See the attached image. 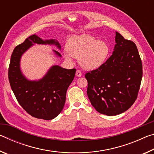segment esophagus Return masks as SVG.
I'll return each mask as SVG.
<instances>
[{
	"label": "esophagus",
	"mask_w": 154,
	"mask_h": 154,
	"mask_svg": "<svg viewBox=\"0 0 154 154\" xmlns=\"http://www.w3.org/2000/svg\"><path fill=\"white\" fill-rule=\"evenodd\" d=\"M75 75H76L77 77H81V76H82V72H81L79 70H77V71H76V74H75Z\"/></svg>",
	"instance_id": "1"
}]
</instances>
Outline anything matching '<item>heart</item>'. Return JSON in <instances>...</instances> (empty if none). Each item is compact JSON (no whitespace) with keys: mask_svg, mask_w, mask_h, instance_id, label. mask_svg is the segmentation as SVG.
<instances>
[{"mask_svg":"<svg viewBox=\"0 0 154 154\" xmlns=\"http://www.w3.org/2000/svg\"><path fill=\"white\" fill-rule=\"evenodd\" d=\"M64 58L72 62L79 59L81 66L86 70H94L105 63L109 55V47L105 41L96 40L92 36H73L68 41Z\"/></svg>","mask_w":154,"mask_h":154,"instance_id":"obj_1","label":"heart"}]
</instances>
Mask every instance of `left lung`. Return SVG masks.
I'll return each instance as SVG.
<instances>
[{
	"label": "left lung",
	"instance_id": "obj_1",
	"mask_svg": "<svg viewBox=\"0 0 154 154\" xmlns=\"http://www.w3.org/2000/svg\"><path fill=\"white\" fill-rule=\"evenodd\" d=\"M143 75L142 62L134 42L116 32L112 55L97 69L88 72L87 94L98 113H124L137 98Z\"/></svg>",
	"mask_w": 154,
	"mask_h": 154
}]
</instances>
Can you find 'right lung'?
I'll return each instance as SVG.
<instances>
[{
  "label": "right lung",
  "instance_id": "add662e5",
  "mask_svg": "<svg viewBox=\"0 0 154 154\" xmlns=\"http://www.w3.org/2000/svg\"><path fill=\"white\" fill-rule=\"evenodd\" d=\"M35 44L55 45L61 49L60 44L56 39L43 40L36 35L30 36L13 51L9 80L18 103L28 113L36 118L50 120L63 109L66 91L74 79L76 69L54 65L41 79H28L21 71L20 60L23 54ZM53 51L56 56L62 57L58 51L54 49Z\"/></svg>",
  "mask_w": 154,
  "mask_h": 154
}]
</instances>
